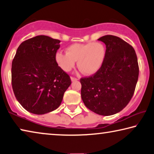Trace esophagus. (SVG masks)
Returning a JSON list of instances; mask_svg holds the SVG:
<instances>
[{"instance_id":"1","label":"esophagus","mask_w":154,"mask_h":154,"mask_svg":"<svg viewBox=\"0 0 154 154\" xmlns=\"http://www.w3.org/2000/svg\"><path fill=\"white\" fill-rule=\"evenodd\" d=\"M71 80H72V82H74V81H76V80H78V79H76V78H74V77H71Z\"/></svg>"}]
</instances>
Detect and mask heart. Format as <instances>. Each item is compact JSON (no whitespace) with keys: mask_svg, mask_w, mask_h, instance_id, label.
Masks as SVG:
<instances>
[{"mask_svg":"<svg viewBox=\"0 0 154 154\" xmlns=\"http://www.w3.org/2000/svg\"><path fill=\"white\" fill-rule=\"evenodd\" d=\"M67 51H59L56 54V60L59 67L65 72H69L74 67L75 60H78V67L86 75L98 72L106 57L105 47L98 42L71 45Z\"/></svg>","mask_w":154,"mask_h":154,"instance_id":"heart-1","label":"heart"}]
</instances>
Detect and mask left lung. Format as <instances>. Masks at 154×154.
<instances>
[{"mask_svg":"<svg viewBox=\"0 0 154 154\" xmlns=\"http://www.w3.org/2000/svg\"><path fill=\"white\" fill-rule=\"evenodd\" d=\"M98 40L106 45L105 60L95 74L80 80L81 98L92 112L111 116L123 109L134 95L138 58L132 46L119 37L106 35Z\"/></svg>","mask_w":154,"mask_h":154,"instance_id":"obj_1","label":"left lung"}]
</instances>
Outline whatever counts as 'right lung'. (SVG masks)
<instances>
[{"label":"right lung","instance_id":"right-lung-1","mask_svg":"<svg viewBox=\"0 0 154 154\" xmlns=\"http://www.w3.org/2000/svg\"><path fill=\"white\" fill-rule=\"evenodd\" d=\"M60 42L41 35L23 42L16 51L11 65L13 91L30 113L42 115L56 109L72 83L56 63Z\"/></svg>","mask_w":154,"mask_h":154}]
</instances>
